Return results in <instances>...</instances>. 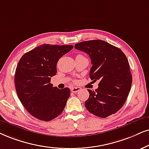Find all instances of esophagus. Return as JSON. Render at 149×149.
I'll list each match as a JSON object with an SVG mask.
<instances>
[{
	"label": "esophagus",
	"mask_w": 149,
	"mask_h": 149,
	"mask_svg": "<svg viewBox=\"0 0 149 149\" xmlns=\"http://www.w3.org/2000/svg\"><path fill=\"white\" fill-rule=\"evenodd\" d=\"M82 89L80 87H76V86H73L71 88V92H73V93H77L78 91H80V90Z\"/></svg>",
	"instance_id": "34e87169"
}]
</instances>
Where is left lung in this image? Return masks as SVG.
<instances>
[{
  "label": "left lung",
  "instance_id": "1",
  "mask_svg": "<svg viewBox=\"0 0 149 149\" xmlns=\"http://www.w3.org/2000/svg\"><path fill=\"white\" fill-rule=\"evenodd\" d=\"M74 47L88 54L92 64L90 78L100 80L97 89H88L86 109L102 118L114 114L125 104L132 84L127 56L120 49L101 40L83 41Z\"/></svg>",
  "mask_w": 149,
  "mask_h": 149
}]
</instances>
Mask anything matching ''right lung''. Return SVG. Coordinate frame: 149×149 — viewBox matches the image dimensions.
<instances>
[{
  "label": "right lung",
  "instance_id": "add662e5",
  "mask_svg": "<svg viewBox=\"0 0 149 149\" xmlns=\"http://www.w3.org/2000/svg\"><path fill=\"white\" fill-rule=\"evenodd\" d=\"M73 45L44 44L24 54L15 72L14 82L18 98L31 116L50 121L63 111L70 96V89L50 83L57 73L58 60L71 51Z\"/></svg>",
  "mask_w": 149,
  "mask_h": 149
}]
</instances>
